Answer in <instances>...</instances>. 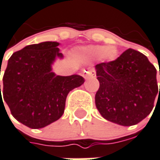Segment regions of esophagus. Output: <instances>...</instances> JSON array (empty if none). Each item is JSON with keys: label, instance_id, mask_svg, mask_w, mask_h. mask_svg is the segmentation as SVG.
I'll list each match as a JSON object with an SVG mask.
<instances>
[{"label": "esophagus", "instance_id": "esophagus-1", "mask_svg": "<svg viewBox=\"0 0 160 160\" xmlns=\"http://www.w3.org/2000/svg\"><path fill=\"white\" fill-rule=\"evenodd\" d=\"M83 75L86 79H88V78H93V77L95 76V73H94L93 71H85Z\"/></svg>", "mask_w": 160, "mask_h": 160}]
</instances>
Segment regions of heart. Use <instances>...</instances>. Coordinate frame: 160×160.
I'll list each match as a JSON object with an SVG mask.
<instances>
[{"label":"heart","instance_id":"1","mask_svg":"<svg viewBox=\"0 0 160 160\" xmlns=\"http://www.w3.org/2000/svg\"><path fill=\"white\" fill-rule=\"evenodd\" d=\"M83 52L91 58H102L108 61H112L116 58L117 49L115 47H108V46H90L83 49Z\"/></svg>","mask_w":160,"mask_h":160}]
</instances>
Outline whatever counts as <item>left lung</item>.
Masks as SVG:
<instances>
[{"label": "left lung", "instance_id": "left-lung-1", "mask_svg": "<svg viewBox=\"0 0 160 160\" xmlns=\"http://www.w3.org/2000/svg\"><path fill=\"white\" fill-rule=\"evenodd\" d=\"M96 69L100 86L95 102L104 119L131 126L151 113L160 87L158 92L157 70L144 54L129 48L115 60L97 64Z\"/></svg>", "mask_w": 160, "mask_h": 160}]
</instances>
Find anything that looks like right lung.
Masks as SVG:
<instances>
[{
    "mask_svg": "<svg viewBox=\"0 0 160 160\" xmlns=\"http://www.w3.org/2000/svg\"><path fill=\"white\" fill-rule=\"evenodd\" d=\"M58 45L55 41L29 45L8 60L0 102L4 100L12 115L29 128H43L58 120L64 112L68 92L85 81L77 74L59 76L52 72L56 57L62 58Z\"/></svg>",
    "mask_w": 160,
    "mask_h": 160,
    "instance_id": "obj_1",
    "label": "right lung"
}]
</instances>
